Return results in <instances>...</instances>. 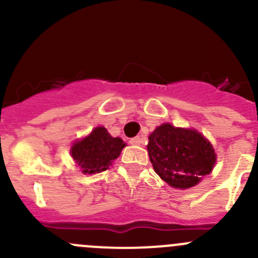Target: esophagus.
Returning <instances> with one entry per match:
<instances>
[{
  "label": "esophagus",
  "mask_w": 258,
  "mask_h": 258,
  "mask_svg": "<svg viewBox=\"0 0 258 258\" xmlns=\"http://www.w3.org/2000/svg\"><path fill=\"white\" fill-rule=\"evenodd\" d=\"M130 144L135 145V146L141 145L142 144V139H141V137H134V139L130 140Z\"/></svg>",
  "instance_id": "34e87169"
}]
</instances>
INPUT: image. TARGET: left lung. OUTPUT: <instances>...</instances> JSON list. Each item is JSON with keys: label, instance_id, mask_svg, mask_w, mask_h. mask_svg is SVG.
<instances>
[{"label": "left lung", "instance_id": "8db88e82", "mask_svg": "<svg viewBox=\"0 0 258 258\" xmlns=\"http://www.w3.org/2000/svg\"><path fill=\"white\" fill-rule=\"evenodd\" d=\"M153 170L175 188H189L209 175L216 162L212 145L195 130L163 123L148 137Z\"/></svg>", "mask_w": 258, "mask_h": 258}]
</instances>
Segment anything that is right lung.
<instances>
[{
	"label": "right lung",
	"instance_id": "obj_1",
	"mask_svg": "<svg viewBox=\"0 0 258 258\" xmlns=\"http://www.w3.org/2000/svg\"><path fill=\"white\" fill-rule=\"evenodd\" d=\"M124 146L121 139L111 136L105 127H97L90 136L72 146L71 153L83 173H98L107 170Z\"/></svg>",
	"mask_w": 258,
	"mask_h": 258
}]
</instances>
